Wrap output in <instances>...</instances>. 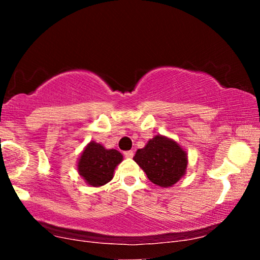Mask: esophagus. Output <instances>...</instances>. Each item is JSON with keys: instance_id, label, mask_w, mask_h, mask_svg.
I'll list each match as a JSON object with an SVG mask.
<instances>
[{"instance_id": "esophagus-1", "label": "esophagus", "mask_w": 260, "mask_h": 260, "mask_svg": "<svg viewBox=\"0 0 260 260\" xmlns=\"http://www.w3.org/2000/svg\"><path fill=\"white\" fill-rule=\"evenodd\" d=\"M124 156H125L126 158H131V157H134V151H133V150L124 151Z\"/></svg>"}]
</instances>
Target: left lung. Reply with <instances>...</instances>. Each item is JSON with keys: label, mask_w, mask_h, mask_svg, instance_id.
<instances>
[{"label": "left lung", "mask_w": 260, "mask_h": 260, "mask_svg": "<svg viewBox=\"0 0 260 260\" xmlns=\"http://www.w3.org/2000/svg\"><path fill=\"white\" fill-rule=\"evenodd\" d=\"M135 162L152 183L161 187L175 184L187 168V154L176 142L155 136L143 149H138Z\"/></svg>", "instance_id": "8db88e82"}]
</instances>
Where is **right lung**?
Wrapping results in <instances>:
<instances>
[{
    "instance_id": "right-lung-1",
    "label": "right lung",
    "mask_w": 260,
    "mask_h": 260,
    "mask_svg": "<svg viewBox=\"0 0 260 260\" xmlns=\"http://www.w3.org/2000/svg\"><path fill=\"white\" fill-rule=\"evenodd\" d=\"M123 156L115 149H105L102 144L90 142L78 162V172L90 186H103L113 177L116 166Z\"/></svg>"
}]
</instances>
